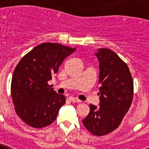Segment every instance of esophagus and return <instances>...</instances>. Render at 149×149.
<instances>
[{"label": "esophagus", "instance_id": "1", "mask_svg": "<svg viewBox=\"0 0 149 149\" xmlns=\"http://www.w3.org/2000/svg\"><path fill=\"white\" fill-rule=\"evenodd\" d=\"M70 100L71 102H81V101L79 99H78L77 97H70Z\"/></svg>", "mask_w": 149, "mask_h": 149}]
</instances>
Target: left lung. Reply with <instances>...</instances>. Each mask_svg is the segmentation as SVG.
Returning <instances> with one entry per match:
<instances>
[{
  "label": "left lung",
  "mask_w": 149,
  "mask_h": 149,
  "mask_svg": "<svg viewBox=\"0 0 149 149\" xmlns=\"http://www.w3.org/2000/svg\"><path fill=\"white\" fill-rule=\"evenodd\" d=\"M95 55L99 62V106L91 104L82 123L92 134L103 136L120 125L130 109L133 81L127 64L114 52L100 48Z\"/></svg>",
  "instance_id": "obj_1"
}]
</instances>
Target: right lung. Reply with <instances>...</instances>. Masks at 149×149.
<instances>
[{
    "instance_id": "right-lung-1",
    "label": "right lung",
    "mask_w": 149,
    "mask_h": 149,
    "mask_svg": "<svg viewBox=\"0 0 149 149\" xmlns=\"http://www.w3.org/2000/svg\"><path fill=\"white\" fill-rule=\"evenodd\" d=\"M75 48L60 43H43L26 54L15 68L11 83V96L15 110L21 120L33 128L49 125L66 102L47 82Z\"/></svg>"
}]
</instances>
